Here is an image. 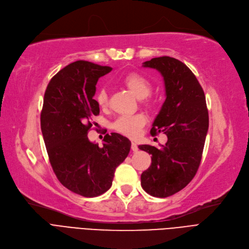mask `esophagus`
<instances>
[{
  "label": "esophagus",
  "instance_id": "obj_1",
  "mask_svg": "<svg viewBox=\"0 0 249 249\" xmlns=\"http://www.w3.org/2000/svg\"><path fill=\"white\" fill-rule=\"evenodd\" d=\"M131 149H132L133 151H137V150H138V146H137V144H136L135 142H132V143H131Z\"/></svg>",
  "mask_w": 249,
  "mask_h": 249
}]
</instances>
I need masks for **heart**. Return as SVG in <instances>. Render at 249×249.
<instances>
[{"label": "heart", "instance_id": "obj_1", "mask_svg": "<svg viewBox=\"0 0 249 249\" xmlns=\"http://www.w3.org/2000/svg\"><path fill=\"white\" fill-rule=\"evenodd\" d=\"M123 84L130 90L137 99H144L151 91V83L149 80L144 77L143 75L138 73L128 74L123 79ZM95 103L101 109H105L109 104V98L107 92L103 88L100 89L94 96ZM146 105H151V102L146 101ZM146 123V117L143 114L136 115H123L118 117L113 124V127L116 131L121 133L127 137L136 138L142 131V128Z\"/></svg>", "mask_w": 249, "mask_h": 249}]
</instances>
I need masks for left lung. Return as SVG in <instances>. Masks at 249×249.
<instances>
[{
  "label": "left lung",
  "instance_id": "8db88e82",
  "mask_svg": "<svg viewBox=\"0 0 249 249\" xmlns=\"http://www.w3.org/2000/svg\"><path fill=\"white\" fill-rule=\"evenodd\" d=\"M142 66L157 69L164 77L166 101L150 134L163 132L168 142L160 147L138 146L151 155V165L142 174V186L150 196L168 197L196 174L209 130V112L201 85L184 63L164 56Z\"/></svg>",
  "mask_w": 249,
  "mask_h": 249
}]
</instances>
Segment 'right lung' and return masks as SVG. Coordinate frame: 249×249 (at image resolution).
Returning a JSON list of instances; mask_svg holds the SVG:
<instances>
[{
  "label": "right lung",
  "instance_id": "right-lung-1",
  "mask_svg": "<svg viewBox=\"0 0 249 249\" xmlns=\"http://www.w3.org/2000/svg\"><path fill=\"white\" fill-rule=\"evenodd\" d=\"M112 71L89 61H76L60 70L48 84L40 128L51 166L58 180L74 193L94 197L112 186L116 168L130 151L125 136L111 133L103 146L88 133L100 107L93 100L99 78Z\"/></svg>",
  "mask_w": 249,
  "mask_h": 249
}]
</instances>
